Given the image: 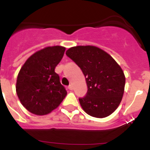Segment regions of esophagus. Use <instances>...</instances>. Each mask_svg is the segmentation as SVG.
Segmentation results:
<instances>
[{
  "mask_svg": "<svg viewBox=\"0 0 150 150\" xmlns=\"http://www.w3.org/2000/svg\"><path fill=\"white\" fill-rule=\"evenodd\" d=\"M68 88V89H70V90H72L73 89V86H71V85H69Z\"/></svg>",
  "mask_w": 150,
  "mask_h": 150,
  "instance_id": "obj_1",
  "label": "esophagus"
}]
</instances>
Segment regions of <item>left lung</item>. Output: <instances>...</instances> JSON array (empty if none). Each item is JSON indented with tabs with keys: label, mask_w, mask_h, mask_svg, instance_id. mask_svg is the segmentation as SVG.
<instances>
[{
	"label": "left lung",
	"mask_w": 150,
	"mask_h": 150,
	"mask_svg": "<svg viewBox=\"0 0 150 150\" xmlns=\"http://www.w3.org/2000/svg\"><path fill=\"white\" fill-rule=\"evenodd\" d=\"M66 55L84 74L88 91L79 98L86 114L94 117L109 116L118 107L125 85V76L115 60L104 50L94 46L69 48Z\"/></svg>",
	"instance_id": "8db88e82"
}]
</instances>
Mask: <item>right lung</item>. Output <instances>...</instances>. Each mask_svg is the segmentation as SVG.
<instances>
[{
	"instance_id": "right-lung-1",
	"label": "right lung",
	"mask_w": 150,
	"mask_h": 150,
	"mask_svg": "<svg viewBox=\"0 0 150 150\" xmlns=\"http://www.w3.org/2000/svg\"><path fill=\"white\" fill-rule=\"evenodd\" d=\"M65 47H47L27 59L18 75L16 93L23 107L36 115H46L56 109L67 95L54 71Z\"/></svg>"
}]
</instances>
